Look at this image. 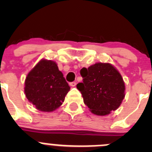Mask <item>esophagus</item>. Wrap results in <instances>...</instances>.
Wrapping results in <instances>:
<instances>
[{
    "mask_svg": "<svg viewBox=\"0 0 152 152\" xmlns=\"http://www.w3.org/2000/svg\"><path fill=\"white\" fill-rule=\"evenodd\" d=\"M69 85H70V86H71V87H75V86L76 85V82H70V83H69Z\"/></svg>",
    "mask_w": 152,
    "mask_h": 152,
    "instance_id": "34e87169",
    "label": "esophagus"
}]
</instances>
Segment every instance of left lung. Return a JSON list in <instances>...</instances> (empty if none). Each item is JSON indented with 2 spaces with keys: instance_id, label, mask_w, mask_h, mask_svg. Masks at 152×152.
<instances>
[{
  "instance_id": "obj_1",
  "label": "left lung",
  "mask_w": 152,
  "mask_h": 152,
  "mask_svg": "<svg viewBox=\"0 0 152 152\" xmlns=\"http://www.w3.org/2000/svg\"><path fill=\"white\" fill-rule=\"evenodd\" d=\"M83 82L76 85L84 103L97 115L117 110L124 99L125 85L121 75L109 63H96L80 70Z\"/></svg>"
}]
</instances>
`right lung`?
<instances>
[{
    "instance_id": "1",
    "label": "right lung",
    "mask_w": 152,
    "mask_h": 152,
    "mask_svg": "<svg viewBox=\"0 0 152 152\" xmlns=\"http://www.w3.org/2000/svg\"><path fill=\"white\" fill-rule=\"evenodd\" d=\"M70 87L56 62L42 59L27 75V99L42 112H51L62 104Z\"/></svg>"
}]
</instances>
